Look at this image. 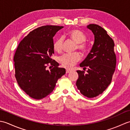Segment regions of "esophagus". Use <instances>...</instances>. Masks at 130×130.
I'll list each match as a JSON object with an SVG mask.
<instances>
[{
	"label": "esophagus",
	"mask_w": 130,
	"mask_h": 130,
	"mask_svg": "<svg viewBox=\"0 0 130 130\" xmlns=\"http://www.w3.org/2000/svg\"><path fill=\"white\" fill-rule=\"evenodd\" d=\"M70 71H71V70L70 69H67V70H66V73H70Z\"/></svg>",
	"instance_id": "1"
}]
</instances>
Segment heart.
Wrapping results in <instances>:
<instances>
[{
    "label": "heart",
    "mask_w": 130,
    "mask_h": 130,
    "mask_svg": "<svg viewBox=\"0 0 130 130\" xmlns=\"http://www.w3.org/2000/svg\"><path fill=\"white\" fill-rule=\"evenodd\" d=\"M67 36L76 43V49L84 53L87 51V45L85 42L86 36L80 30L78 29H71L67 33ZM63 39L62 37H59L55 41L53 47L54 50L60 53L62 50ZM81 59V56L78 52H74L72 54H65L59 58L60 63L63 67L66 68H71L75 65L77 62Z\"/></svg>",
    "instance_id": "heart-1"
}]
</instances>
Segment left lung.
<instances>
[{"label":"left lung","instance_id":"obj_1","mask_svg":"<svg viewBox=\"0 0 130 130\" xmlns=\"http://www.w3.org/2000/svg\"><path fill=\"white\" fill-rule=\"evenodd\" d=\"M94 35V43L90 52L80 67L88 68L87 73L76 71L79 78L76 87L83 95L94 98L106 90L111 84L116 65L115 43L107 31L97 24L87 26Z\"/></svg>","mask_w":130,"mask_h":130}]
</instances>
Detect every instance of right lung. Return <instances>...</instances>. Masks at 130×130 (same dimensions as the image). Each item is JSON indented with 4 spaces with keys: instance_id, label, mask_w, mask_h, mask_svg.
<instances>
[{
    "instance_id": "obj_1",
    "label": "right lung",
    "mask_w": 130,
    "mask_h": 130,
    "mask_svg": "<svg viewBox=\"0 0 130 130\" xmlns=\"http://www.w3.org/2000/svg\"><path fill=\"white\" fill-rule=\"evenodd\" d=\"M63 27H38L30 32L17 48L14 56L15 76L19 86L30 97H46L66 73L65 69L59 68V63L51 58L54 54L53 37ZM48 66L53 67L50 71L46 69Z\"/></svg>"
}]
</instances>
